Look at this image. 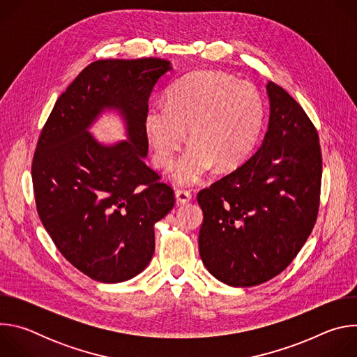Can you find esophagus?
I'll return each instance as SVG.
<instances>
[{"instance_id":"esophagus-1","label":"esophagus","mask_w":357,"mask_h":357,"mask_svg":"<svg viewBox=\"0 0 357 357\" xmlns=\"http://www.w3.org/2000/svg\"><path fill=\"white\" fill-rule=\"evenodd\" d=\"M175 199L179 205H185V203H188L192 199V195H190V192L181 189V190L175 192Z\"/></svg>"}]
</instances>
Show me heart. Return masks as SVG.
Returning a JSON list of instances; mask_svg holds the SVG:
<instances>
[{"label":"heart","instance_id":"heart-1","mask_svg":"<svg viewBox=\"0 0 357 357\" xmlns=\"http://www.w3.org/2000/svg\"><path fill=\"white\" fill-rule=\"evenodd\" d=\"M264 120V100L252 84L220 72H197L168 90L167 105L148 109L144 131L152 161L169 169L188 128L190 144L176 162L172 181L190 186L213 165L219 171L240 167L256 149Z\"/></svg>","mask_w":357,"mask_h":357}]
</instances>
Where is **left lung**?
I'll return each instance as SVG.
<instances>
[{
	"mask_svg": "<svg viewBox=\"0 0 357 357\" xmlns=\"http://www.w3.org/2000/svg\"><path fill=\"white\" fill-rule=\"evenodd\" d=\"M266 87L270 119L261 146L197 195L200 259L230 287L259 285L284 271L310 237L319 208L318 132L282 87Z\"/></svg>",
	"mask_w": 357,
	"mask_h": 357,
	"instance_id": "obj_1",
	"label": "left lung"
}]
</instances>
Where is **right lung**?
Masks as SVG:
<instances>
[{
  "mask_svg": "<svg viewBox=\"0 0 357 357\" xmlns=\"http://www.w3.org/2000/svg\"><path fill=\"white\" fill-rule=\"evenodd\" d=\"M169 61L107 59L89 65L56 100L36 145L38 215L63 257L91 280L134 278L155 251V223L175 205L172 189L144 162V117ZM125 121L127 140L100 143L88 131L105 112Z\"/></svg>",
  "mask_w": 357,
  "mask_h": 357,
  "instance_id": "add662e5",
  "label": "right lung"
}]
</instances>
